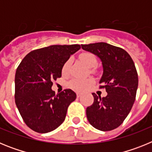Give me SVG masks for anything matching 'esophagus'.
<instances>
[{"mask_svg":"<svg viewBox=\"0 0 152 152\" xmlns=\"http://www.w3.org/2000/svg\"><path fill=\"white\" fill-rule=\"evenodd\" d=\"M80 95H81V94H80V92H77V97H79V96H80Z\"/></svg>","mask_w":152,"mask_h":152,"instance_id":"1","label":"esophagus"}]
</instances>
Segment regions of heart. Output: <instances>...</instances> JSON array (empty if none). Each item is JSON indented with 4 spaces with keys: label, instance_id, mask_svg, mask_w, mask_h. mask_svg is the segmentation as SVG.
I'll return each mask as SVG.
<instances>
[{
    "label": "heart",
    "instance_id": "b5f03b06",
    "mask_svg": "<svg viewBox=\"0 0 152 152\" xmlns=\"http://www.w3.org/2000/svg\"><path fill=\"white\" fill-rule=\"evenodd\" d=\"M80 59L85 65H87L89 68L94 67L96 63V59L95 56L93 54H91V53H89V52L82 53L80 56ZM69 65L70 61H67L66 62L64 63V65H63L62 73L64 75L68 73ZM93 83H94V80L92 78H74L70 81L69 86L72 89L75 90V91H82L84 90L87 89Z\"/></svg>",
    "mask_w": 152,
    "mask_h": 152
}]
</instances>
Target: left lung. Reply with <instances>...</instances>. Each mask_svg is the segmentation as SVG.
Instances as JSON below:
<instances>
[{"mask_svg":"<svg viewBox=\"0 0 152 152\" xmlns=\"http://www.w3.org/2000/svg\"><path fill=\"white\" fill-rule=\"evenodd\" d=\"M81 47L101 61L103 75L99 83L107 92L104 97L93 93L94 103L86 110L88 120L96 129L113 130L123 123L135 100L139 79L135 64L126 51L110 44L96 42Z\"/></svg>","mask_w":152,"mask_h":152,"instance_id":"left-lung-1","label":"left lung"}]
</instances>
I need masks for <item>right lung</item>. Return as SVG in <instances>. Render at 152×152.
Returning a JSON list of instances; mask_svg holds the SVG:
<instances>
[{
	"label": "right lung",
	"instance_id": "obj_1",
	"mask_svg": "<svg viewBox=\"0 0 152 152\" xmlns=\"http://www.w3.org/2000/svg\"><path fill=\"white\" fill-rule=\"evenodd\" d=\"M80 45H53L30 52L15 75V102L25 123L33 131L47 133L64 122L70 103L76 99L71 89L56 94L52 81L61 77L62 67Z\"/></svg>",
	"mask_w": 152,
	"mask_h": 152
}]
</instances>
